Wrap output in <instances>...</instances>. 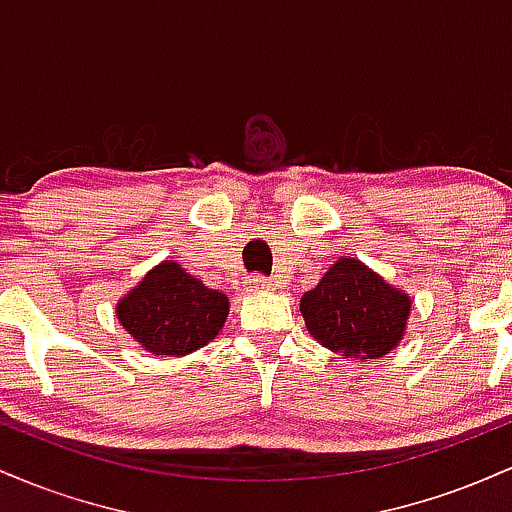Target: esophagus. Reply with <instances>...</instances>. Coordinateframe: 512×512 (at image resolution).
Listing matches in <instances>:
<instances>
[{
  "label": "esophagus",
  "instance_id": "1",
  "mask_svg": "<svg viewBox=\"0 0 512 512\" xmlns=\"http://www.w3.org/2000/svg\"><path fill=\"white\" fill-rule=\"evenodd\" d=\"M269 289H274V284L269 279H264V276H248L245 279V291L248 293H260Z\"/></svg>",
  "mask_w": 512,
  "mask_h": 512
}]
</instances>
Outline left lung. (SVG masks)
I'll use <instances>...</instances> for the list:
<instances>
[{
  "instance_id": "obj_1",
  "label": "left lung",
  "mask_w": 512,
  "mask_h": 512,
  "mask_svg": "<svg viewBox=\"0 0 512 512\" xmlns=\"http://www.w3.org/2000/svg\"><path fill=\"white\" fill-rule=\"evenodd\" d=\"M411 296L354 257H339L301 298L305 327L344 358H383L402 342Z\"/></svg>"
}]
</instances>
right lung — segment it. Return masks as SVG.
<instances>
[{
    "mask_svg": "<svg viewBox=\"0 0 512 512\" xmlns=\"http://www.w3.org/2000/svg\"><path fill=\"white\" fill-rule=\"evenodd\" d=\"M226 293L209 289L175 260H163L117 301L115 315L154 356H187L207 346L228 317Z\"/></svg>",
    "mask_w": 512,
    "mask_h": 512,
    "instance_id": "1",
    "label": "right lung"
}]
</instances>
